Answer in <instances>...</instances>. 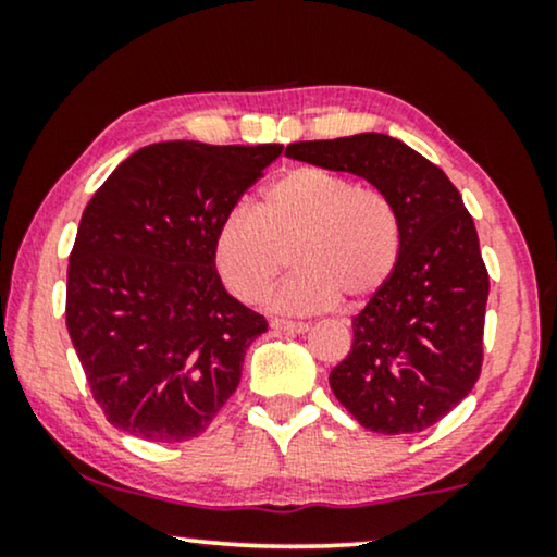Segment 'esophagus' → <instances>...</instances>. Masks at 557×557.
Returning <instances> with one entry per match:
<instances>
[{
    "instance_id": "34e87169",
    "label": "esophagus",
    "mask_w": 557,
    "mask_h": 557,
    "mask_svg": "<svg viewBox=\"0 0 557 557\" xmlns=\"http://www.w3.org/2000/svg\"><path fill=\"white\" fill-rule=\"evenodd\" d=\"M271 330L286 332V334H304V332H309V324L288 322V319H271Z\"/></svg>"
}]
</instances>
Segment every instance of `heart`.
<instances>
[{
	"instance_id": "heart-1",
	"label": "heart",
	"mask_w": 557,
	"mask_h": 557,
	"mask_svg": "<svg viewBox=\"0 0 557 557\" xmlns=\"http://www.w3.org/2000/svg\"><path fill=\"white\" fill-rule=\"evenodd\" d=\"M398 220L375 189L322 166H296L265 185L256 212L235 208L212 238L215 269L240 301H261L292 250L294 273L271 296L281 314H311L345 296H375L398 263Z\"/></svg>"
}]
</instances>
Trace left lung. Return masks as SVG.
I'll return each mask as SVG.
<instances>
[{"label":"left lung","mask_w":557,"mask_h":557,"mask_svg":"<svg viewBox=\"0 0 557 557\" xmlns=\"http://www.w3.org/2000/svg\"><path fill=\"white\" fill-rule=\"evenodd\" d=\"M286 157L368 180L393 208L398 263L352 319V349L330 385L368 431H425L467 398L482 372L490 276L459 189L387 134L296 141Z\"/></svg>","instance_id":"1"}]
</instances>
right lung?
<instances>
[{
  "instance_id": "right-lung-1",
  "label": "right lung",
  "mask_w": 557,
  "mask_h": 557,
  "mask_svg": "<svg viewBox=\"0 0 557 557\" xmlns=\"http://www.w3.org/2000/svg\"><path fill=\"white\" fill-rule=\"evenodd\" d=\"M284 147L162 141L124 159L83 210L65 319L109 423L154 444L200 436L269 330L225 292L215 227Z\"/></svg>"
}]
</instances>
